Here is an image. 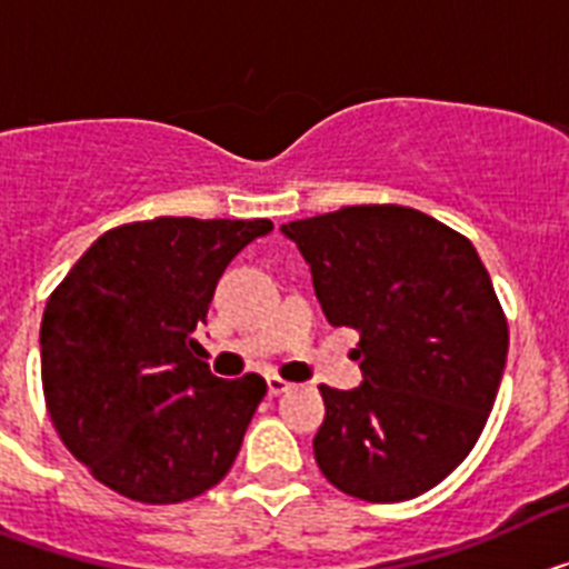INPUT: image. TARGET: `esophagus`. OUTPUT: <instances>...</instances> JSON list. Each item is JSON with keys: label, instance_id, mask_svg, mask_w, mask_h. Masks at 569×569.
I'll return each instance as SVG.
<instances>
[{"label": "esophagus", "instance_id": "34e87169", "mask_svg": "<svg viewBox=\"0 0 569 569\" xmlns=\"http://www.w3.org/2000/svg\"><path fill=\"white\" fill-rule=\"evenodd\" d=\"M290 390V381L279 379V376H268V393L270 396H281Z\"/></svg>", "mask_w": 569, "mask_h": 569}]
</instances>
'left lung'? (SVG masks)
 Wrapping results in <instances>:
<instances>
[{
	"label": "left lung",
	"instance_id": "left-lung-1",
	"mask_svg": "<svg viewBox=\"0 0 569 569\" xmlns=\"http://www.w3.org/2000/svg\"><path fill=\"white\" fill-rule=\"evenodd\" d=\"M310 264L321 310L359 330L361 385H321L316 465L347 496L407 501L479 441L507 361L490 273L461 233L399 204L281 224Z\"/></svg>",
	"mask_w": 569,
	"mask_h": 569
}]
</instances>
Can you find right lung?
<instances>
[{
    "label": "right lung",
    "instance_id": "1",
    "mask_svg": "<svg viewBox=\"0 0 569 569\" xmlns=\"http://www.w3.org/2000/svg\"><path fill=\"white\" fill-rule=\"evenodd\" d=\"M270 230V219L190 216L122 224L50 293L39 330L50 421L124 499L179 505L233 467L268 385L213 376L190 336L233 256Z\"/></svg>",
    "mask_w": 569,
    "mask_h": 569
}]
</instances>
